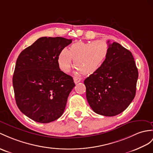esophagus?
I'll use <instances>...</instances> for the list:
<instances>
[{
    "label": "esophagus",
    "mask_w": 153,
    "mask_h": 153,
    "mask_svg": "<svg viewBox=\"0 0 153 153\" xmlns=\"http://www.w3.org/2000/svg\"><path fill=\"white\" fill-rule=\"evenodd\" d=\"M73 79H74V83H75V84L79 83V82H80V81H81V79H80V78L78 77V76H74Z\"/></svg>",
    "instance_id": "1"
}]
</instances>
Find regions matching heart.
<instances>
[{
  "instance_id": "1",
  "label": "heart",
  "mask_w": 153,
  "mask_h": 153,
  "mask_svg": "<svg viewBox=\"0 0 153 153\" xmlns=\"http://www.w3.org/2000/svg\"><path fill=\"white\" fill-rule=\"evenodd\" d=\"M109 53L107 43L102 40L79 42L72 44L69 50L63 48L58 56L60 69L68 72L74 59V65L84 74H91L99 70L105 62Z\"/></svg>"
}]
</instances>
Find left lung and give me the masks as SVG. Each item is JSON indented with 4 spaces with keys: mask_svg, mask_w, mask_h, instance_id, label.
<instances>
[{
    "mask_svg": "<svg viewBox=\"0 0 153 153\" xmlns=\"http://www.w3.org/2000/svg\"><path fill=\"white\" fill-rule=\"evenodd\" d=\"M109 42L105 62L85 79L84 84L91 109L111 117L123 112L134 98L138 71L131 52L120 43Z\"/></svg>",
    "mask_w": 153,
    "mask_h": 153,
    "instance_id": "8db88e82",
    "label": "left lung"
}]
</instances>
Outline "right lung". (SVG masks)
Segmentation results:
<instances>
[{"mask_svg":"<svg viewBox=\"0 0 153 153\" xmlns=\"http://www.w3.org/2000/svg\"><path fill=\"white\" fill-rule=\"evenodd\" d=\"M72 39L42 37L21 52L13 76L16 104L22 113L42 123L56 120L64 113L72 76L60 70L59 52Z\"/></svg>","mask_w":153,"mask_h":153,"instance_id":"add662e5","label":"right lung"}]
</instances>
